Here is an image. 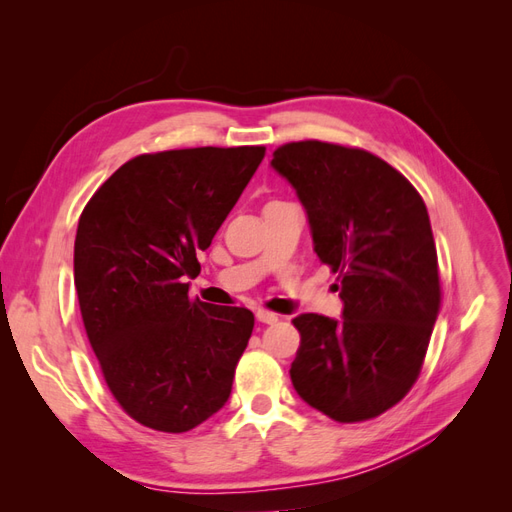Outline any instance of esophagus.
<instances>
[{"mask_svg": "<svg viewBox=\"0 0 512 512\" xmlns=\"http://www.w3.org/2000/svg\"><path fill=\"white\" fill-rule=\"evenodd\" d=\"M256 320L262 322V324H275L280 318H277V314L269 312V309H258V312H256Z\"/></svg>", "mask_w": 512, "mask_h": 512, "instance_id": "1", "label": "esophagus"}]
</instances>
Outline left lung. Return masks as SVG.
<instances>
[{
	"label": "left lung",
	"mask_w": 512,
	"mask_h": 512,
	"mask_svg": "<svg viewBox=\"0 0 512 512\" xmlns=\"http://www.w3.org/2000/svg\"><path fill=\"white\" fill-rule=\"evenodd\" d=\"M271 166L297 192L314 252L342 282V318L301 314L294 391L339 423L367 421L412 389L440 309L423 198L374 153L301 141Z\"/></svg>",
	"instance_id": "1"
}]
</instances>
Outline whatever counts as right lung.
Returning a JSON list of instances; mask_svg holds the SVG:
<instances>
[{"label":"right lung","mask_w":512,"mask_h":512,"mask_svg":"<svg viewBox=\"0 0 512 512\" xmlns=\"http://www.w3.org/2000/svg\"><path fill=\"white\" fill-rule=\"evenodd\" d=\"M265 147L145 153L91 196L74 241V286L89 344L119 406L183 433L230 397L254 314L188 297V277Z\"/></svg>","instance_id":"obj_1"}]
</instances>
